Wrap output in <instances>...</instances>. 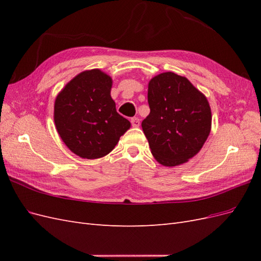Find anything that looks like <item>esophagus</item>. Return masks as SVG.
Returning a JSON list of instances; mask_svg holds the SVG:
<instances>
[{
    "label": "esophagus",
    "instance_id": "obj_1",
    "mask_svg": "<svg viewBox=\"0 0 261 261\" xmlns=\"http://www.w3.org/2000/svg\"><path fill=\"white\" fill-rule=\"evenodd\" d=\"M130 123H132L133 127H139L140 120H139L138 117H132V118H130Z\"/></svg>",
    "mask_w": 261,
    "mask_h": 261
}]
</instances>
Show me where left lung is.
Here are the masks:
<instances>
[{
  "label": "left lung",
  "instance_id": "8db88e82",
  "mask_svg": "<svg viewBox=\"0 0 261 261\" xmlns=\"http://www.w3.org/2000/svg\"><path fill=\"white\" fill-rule=\"evenodd\" d=\"M148 103L150 113L141 127L158 162L175 167L198 153L210 134L211 110L186 77L172 72L153 77Z\"/></svg>",
  "mask_w": 261,
  "mask_h": 261
}]
</instances>
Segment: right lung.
Masks as SVG:
<instances>
[{"label":"right lung","instance_id":"right-lung-1","mask_svg":"<svg viewBox=\"0 0 261 261\" xmlns=\"http://www.w3.org/2000/svg\"><path fill=\"white\" fill-rule=\"evenodd\" d=\"M112 80L100 69L73 78L55 99L54 122L70 151L85 159L111 152L130 123L116 112Z\"/></svg>","mask_w":261,"mask_h":261}]
</instances>
